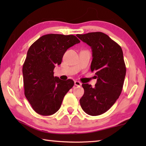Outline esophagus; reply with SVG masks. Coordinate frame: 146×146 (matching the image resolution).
<instances>
[{"instance_id": "esophagus-1", "label": "esophagus", "mask_w": 146, "mask_h": 146, "mask_svg": "<svg viewBox=\"0 0 146 146\" xmlns=\"http://www.w3.org/2000/svg\"><path fill=\"white\" fill-rule=\"evenodd\" d=\"M75 85L76 86H80L81 85H82V84H81V82H79V81H75Z\"/></svg>"}]
</instances>
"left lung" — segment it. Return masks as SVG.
<instances>
[{
  "label": "left lung",
  "mask_w": 146,
  "mask_h": 146,
  "mask_svg": "<svg viewBox=\"0 0 146 146\" xmlns=\"http://www.w3.org/2000/svg\"><path fill=\"white\" fill-rule=\"evenodd\" d=\"M76 36L92 49L91 71L97 78L95 88L82 84L81 108L91 116L102 115L115 103L122 92L126 73L121 47L107 35L92 32Z\"/></svg>",
  "instance_id": "left-lung-1"
}]
</instances>
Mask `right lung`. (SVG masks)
Returning <instances> with one entry per match:
<instances>
[{
    "mask_svg": "<svg viewBox=\"0 0 146 146\" xmlns=\"http://www.w3.org/2000/svg\"><path fill=\"white\" fill-rule=\"evenodd\" d=\"M80 42L73 35L48 34L29 47L23 67L24 95L38 114L55 113L73 86L71 79L64 81L54 76L53 70L67 49Z\"/></svg>",
    "mask_w": 146,
    "mask_h": 146,
    "instance_id": "add662e5",
    "label": "right lung"
}]
</instances>
